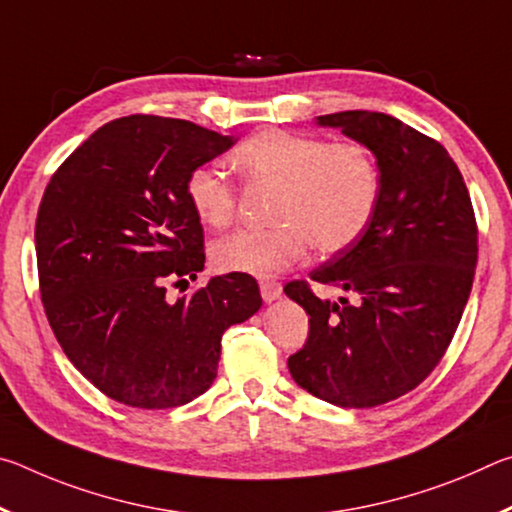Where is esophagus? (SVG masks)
Returning a JSON list of instances; mask_svg holds the SVG:
<instances>
[{
    "label": "esophagus",
    "instance_id": "obj_1",
    "mask_svg": "<svg viewBox=\"0 0 512 512\" xmlns=\"http://www.w3.org/2000/svg\"><path fill=\"white\" fill-rule=\"evenodd\" d=\"M259 291H262L264 302H273L282 296V284L275 280H262L259 282Z\"/></svg>",
    "mask_w": 512,
    "mask_h": 512
}]
</instances>
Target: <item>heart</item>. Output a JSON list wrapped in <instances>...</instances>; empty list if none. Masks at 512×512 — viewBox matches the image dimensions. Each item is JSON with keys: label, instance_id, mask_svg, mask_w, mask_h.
<instances>
[{"label": "heart", "instance_id": "obj_1", "mask_svg": "<svg viewBox=\"0 0 512 512\" xmlns=\"http://www.w3.org/2000/svg\"><path fill=\"white\" fill-rule=\"evenodd\" d=\"M232 164L248 187L275 189L268 228L237 230L210 250L221 273L268 277L305 259L309 246L336 255L357 244L377 212L381 169L361 140L329 142L266 128L232 153ZM187 203L207 228H225L237 212V192L207 164L185 180Z\"/></svg>", "mask_w": 512, "mask_h": 512}]
</instances>
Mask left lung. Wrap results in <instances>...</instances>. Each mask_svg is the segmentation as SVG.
Listing matches in <instances>:
<instances>
[{"instance_id": "left-lung-1", "label": "left lung", "mask_w": 512, "mask_h": 512, "mask_svg": "<svg viewBox=\"0 0 512 512\" xmlns=\"http://www.w3.org/2000/svg\"><path fill=\"white\" fill-rule=\"evenodd\" d=\"M375 153L381 196L357 244L311 271L354 296L320 300L309 282L284 293L309 314L289 357L300 388L343 409L397 400L445 357L472 291L479 230L470 194L445 146L384 112L318 117Z\"/></svg>"}]
</instances>
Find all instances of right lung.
Instances as JSON below:
<instances>
[{"mask_svg": "<svg viewBox=\"0 0 512 512\" xmlns=\"http://www.w3.org/2000/svg\"><path fill=\"white\" fill-rule=\"evenodd\" d=\"M235 144L185 119L108 121L60 164L36 219L40 298L60 348L110 400L173 409L212 386L221 336L262 307L228 273L176 302L203 271V225L185 196L194 167Z\"/></svg>", "mask_w": 512, "mask_h": 512, "instance_id": "right-lung-1", "label": "right lung"}]
</instances>
